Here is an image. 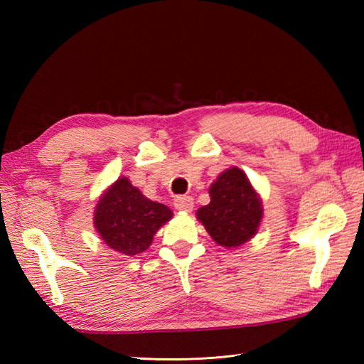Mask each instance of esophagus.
Wrapping results in <instances>:
<instances>
[{"label": "esophagus", "mask_w": 364, "mask_h": 364, "mask_svg": "<svg viewBox=\"0 0 364 364\" xmlns=\"http://www.w3.org/2000/svg\"><path fill=\"white\" fill-rule=\"evenodd\" d=\"M173 206L176 208L178 211H186L191 213L192 208H194V198L188 197V196H181V197H176L173 200Z\"/></svg>", "instance_id": "34e87169"}]
</instances>
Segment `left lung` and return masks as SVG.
Segmentation results:
<instances>
[{
	"label": "left lung",
	"mask_w": 364,
	"mask_h": 364,
	"mask_svg": "<svg viewBox=\"0 0 364 364\" xmlns=\"http://www.w3.org/2000/svg\"><path fill=\"white\" fill-rule=\"evenodd\" d=\"M211 202L200 208L197 219L222 247H239L252 239L262 219L261 198L241 168L222 172L210 188Z\"/></svg>",
	"instance_id": "1"
}]
</instances>
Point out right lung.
<instances>
[{"instance_id": "1", "label": "right lung", "mask_w": 364, "mask_h": 364, "mask_svg": "<svg viewBox=\"0 0 364 364\" xmlns=\"http://www.w3.org/2000/svg\"><path fill=\"white\" fill-rule=\"evenodd\" d=\"M172 215L170 208L146 198L122 176L100 197L94 225L106 245L131 257L149 249L153 236Z\"/></svg>"}]
</instances>
